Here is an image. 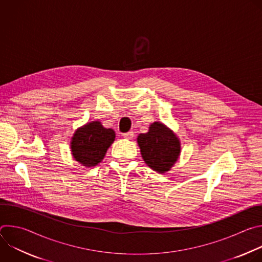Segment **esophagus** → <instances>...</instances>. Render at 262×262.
Listing matches in <instances>:
<instances>
[{
    "instance_id": "1",
    "label": "esophagus",
    "mask_w": 262,
    "mask_h": 262,
    "mask_svg": "<svg viewBox=\"0 0 262 262\" xmlns=\"http://www.w3.org/2000/svg\"><path fill=\"white\" fill-rule=\"evenodd\" d=\"M123 138H125V139H128V140H132L133 138H134V132H127V133H125V134H123Z\"/></svg>"
}]
</instances>
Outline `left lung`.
Here are the masks:
<instances>
[{
  "instance_id": "obj_1",
  "label": "left lung",
  "mask_w": 262,
  "mask_h": 262,
  "mask_svg": "<svg viewBox=\"0 0 262 262\" xmlns=\"http://www.w3.org/2000/svg\"><path fill=\"white\" fill-rule=\"evenodd\" d=\"M141 155L148 167L159 173L169 171L180 155V141L165 124L154 122L146 134L137 138Z\"/></svg>"
}]
</instances>
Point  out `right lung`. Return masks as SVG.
<instances>
[{"instance_id": "1", "label": "right lung", "mask_w": 262, "mask_h": 262, "mask_svg": "<svg viewBox=\"0 0 262 262\" xmlns=\"http://www.w3.org/2000/svg\"><path fill=\"white\" fill-rule=\"evenodd\" d=\"M115 137L113 129L104 128L99 121L89 122L79 127L71 138L72 157L85 167H94L103 160Z\"/></svg>"}]
</instances>
